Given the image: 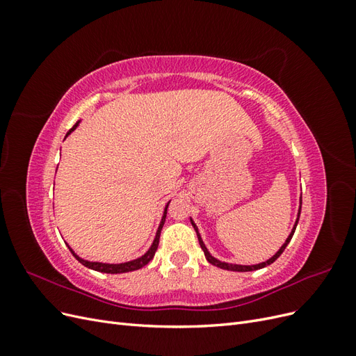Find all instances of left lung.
Here are the masks:
<instances>
[{"label": "left lung", "mask_w": 356, "mask_h": 356, "mask_svg": "<svg viewBox=\"0 0 356 356\" xmlns=\"http://www.w3.org/2000/svg\"><path fill=\"white\" fill-rule=\"evenodd\" d=\"M300 212H301V207H300V211H298V218H300ZM298 218H297V221H296V225H294V229H293V232H291V234L288 236V239H286V242L282 245V248L281 250H279L270 260H267V261H264V263H260V264H255V266H239V264H229V263H221V261H218L217 258H213L209 252H208V250H207V246L203 245V242H202V239H200V234H199V232H197V227H196V224L191 221V224H193V227H195V230H196V233H197V239H199V243H200V248L203 250V252H204V257H207V260L211 263V264H213V266H217V267H220V268H225V270H233V272H251V270H257V268H263V267H266V266H268V264H272L275 260H277L279 258V255H281L284 251H285V248H286V245L289 243V241H291V238H293V234H294V232H296V227H297V222H298Z\"/></svg>", "instance_id": "8db88e82"}]
</instances>
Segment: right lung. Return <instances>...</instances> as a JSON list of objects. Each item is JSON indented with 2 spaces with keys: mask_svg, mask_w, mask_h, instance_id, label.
Listing matches in <instances>:
<instances>
[{
  "mask_svg": "<svg viewBox=\"0 0 356 356\" xmlns=\"http://www.w3.org/2000/svg\"><path fill=\"white\" fill-rule=\"evenodd\" d=\"M77 124H79V122L75 123L71 129H70V132L67 134V135H70L75 127H77ZM169 204V203H168ZM168 204H166V209H168ZM166 209H165V213H163V220H161V224H160V227H159V230H157V234H156V239H154V242H153V245H152V248H149L148 250V252L145 254V255H143L141 258H138V260H134V261H129V263H122V264H104V263H90V261H86V260H83V258H80L79 255H75L74 254V251L71 250L70 248V251L72 252V255L77 258V260L83 264V266H86V267H89V268H92V270H96V272H104V273H126V272H132V270H138V268H141V267H144L145 264H148L149 261L153 260V257H154V254H156V251H157V246H159V239H160V232H161V227H163V222H165V217H166Z\"/></svg>",
  "mask_w": 356,
  "mask_h": 356,
  "instance_id": "add662e5",
  "label": "right lung"
}]
</instances>
